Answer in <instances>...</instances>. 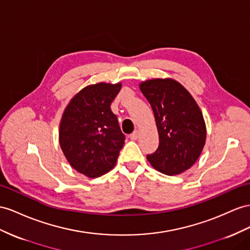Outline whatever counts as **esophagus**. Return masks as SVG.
<instances>
[{
    "instance_id": "34e87169",
    "label": "esophagus",
    "mask_w": 250,
    "mask_h": 250,
    "mask_svg": "<svg viewBox=\"0 0 250 250\" xmlns=\"http://www.w3.org/2000/svg\"><path fill=\"white\" fill-rule=\"evenodd\" d=\"M138 136H139V132H138V131H135V132H133V133L131 134L130 138L133 139V140H136V139L138 138Z\"/></svg>"
}]
</instances>
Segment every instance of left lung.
<instances>
[{
  "label": "left lung",
  "mask_w": 250,
  "mask_h": 250,
  "mask_svg": "<svg viewBox=\"0 0 250 250\" xmlns=\"http://www.w3.org/2000/svg\"><path fill=\"white\" fill-rule=\"evenodd\" d=\"M139 88L152 106L159 136L158 149L146 159L164 174H181L195 164L206 143L201 108L174 79L146 80Z\"/></svg>",
  "instance_id": "obj_1"
}]
</instances>
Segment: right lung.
<instances>
[{
    "mask_svg": "<svg viewBox=\"0 0 250 250\" xmlns=\"http://www.w3.org/2000/svg\"><path fill=\"white\" fill-rule=\"evenodd\" d=\"M120 88V82L87 85L70 99L63 112L61 150L69 165L89 178L111 171L124 146L125 137L111 110Z\"/></svg>",
    "mask_w": 250,
    "mask_h": 250,
    "instance_id": "1",
    "label": "right lung"
}]
</instances>
